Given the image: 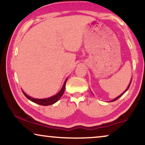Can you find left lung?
<instances>
[{"label":"left lung","mask_w":145,"mask_h":145,"mask_svg":"<svg viewBox=\"0 0 145 145\" xmlns=\"http://www.w3.org/2000/svg\"><path fill=\"white\" fill-rule=\"evenodd\" d=\"M131 81H132V79H131V82H130V83H129V85H128V86H127V88H126V90H125V91H124V92H123L121 94H120V96H118V97H117V98H115V99H114V100H112V101H111V102H114V101H116V100H118V99L119 98H120V97H121V96H122V95H123V94H124V93H125V92L127 90H128V89H129V86H130V85H131Z\"/></svg>","instance_id":"1"}]
</instances>
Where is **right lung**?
Wrapping results in <instances>:
<instances>
[{
  "instance_id": "right-lung-1",
  "label": "right lung",
  "mask_w": 145,
  "mask_h": 145,
  "mask_svg": "<svg viewBox=\"0 0 145 145\" xmlns=\"http://www.w3.org/2000/svg\"><path fill=\"white\" fill-rule=\"evenodd\" d=\"M67 79L68 78H67L66 80H65L64 84L63 85V87L61 89V90L59 91L57 94H55V96L49 97V98H47L37 99V98H32V97L29 96L27 94H25L24 91H23L22 90V92L23 94H24V96L26 97L27 99H29V100L31 101V102L36 103V104L39 105H41V106H49V105H52L53 104H55V103H56L57 101L61 98V97L63 96V93H64L65 90V86H66V82H67Z\"/></svg>"
}]
</instances>
